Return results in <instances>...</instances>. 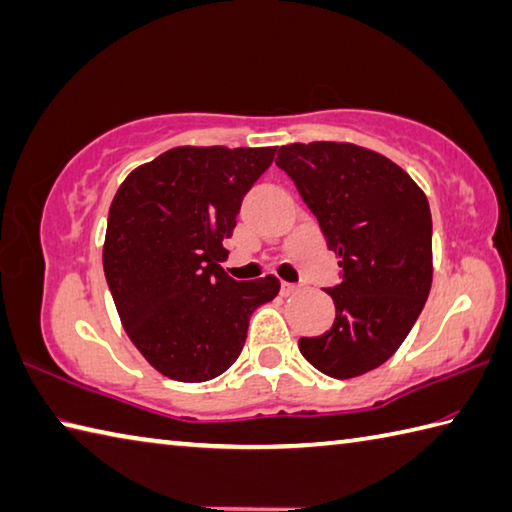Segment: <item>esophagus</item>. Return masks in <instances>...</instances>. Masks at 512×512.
<instances>
[{
    "instance_id": "34e87169",
    "label": "esophagus",
    "mask_w": 512,
    "mask_h": 512,
    "mask_svg": "<svg viewBox=\"0 0 512 512\" xmlns=\"http://www.w3.org/2000/svg\"><path fill=\"white\" fill-rule=\"evenodd\" d=\"M297 291V286L295 284H288V282H282V286H280V293L286 297V295H293Z\"/></svg>"
}]
</instances>
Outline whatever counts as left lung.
<instances>
[{"instance_id":"1","label":"left lung","mask_w":512,"mask_h":512,"mask_svg":"<svg viewBox=\"0 0 512 512\" xmlns=\"http://www.w3.org/2000/svg\"><path fill=\"white\" fill-rule=\"evenodd\" d=\"M275 163L342 268L340 284L324 288L336 304L333 327L297 347L331 378L367 374L403 345L430 295V203L405 170L353 143L284 145Z\"/></svg>"}]
</instances>
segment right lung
<instances>
[{"label": "right lung", "instance_id": "obj_1", "mask_svg": "<svg viewBox=\"0 0 512 512\" xmlns=\"http://www.w3.org/2000/svg\"><path fill=\"white\" fill-rule=\"evenodd\" d=\"M275 147H174L120 183L102 268L129 340L163 376L217 378L239 358L248 320L280 280L235 282L217 262L246 192Z\"/></svg>", "mask_w": 512, "mask_h": 512}]
</instances>
